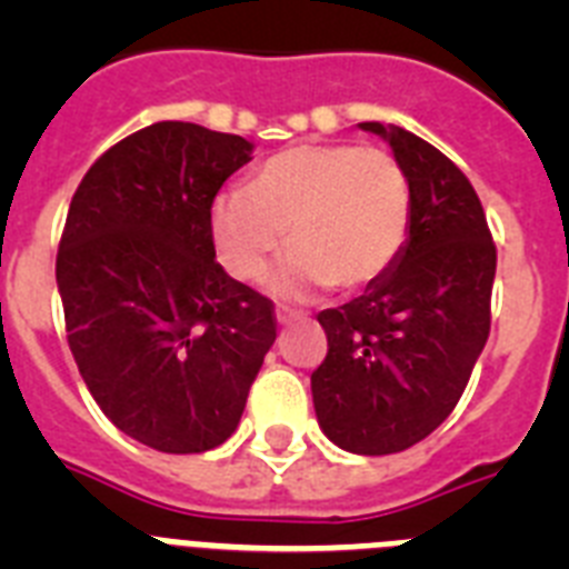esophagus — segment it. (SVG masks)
I'll use <instances>...</instances> for the list:
<instances>
[{
	"instance_id": "1",
	"label": "esophagus",
	"mask_w": 569,
	"mask_h": 569,
	"mask_svg": "<svg viewBox=\"0 0 569 569\" xmlns=\"http://www.w3.org/2000/svg\"><path fill=\"white\" fill-rule=\"evenodd\" d=\"M296 319H301V313H299V310H290V308H276V321H279V325H290V321H296Z\"/></svg>"
}]
</instances>
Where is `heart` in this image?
<instances>
[{
  "mask_svg": "<svg viewBox=\"0 0 569 569\" xmlns=\"http://www.w3.org/2000/svg\"><path fill=\"white\" fill-rule=\"evenodd\" d=\"M413 222L405 164L356 142L293 144L261 162L248 190L222 193L210 230L230 276L256 281L284 244L293 248L276 290L305 296L336 284L359 293L399 261Z\"/></svg>",
  "mask_w": 569,
  "mask_h": 569,
  "instance_id": "obj_1",
  "label": "heart"
}]
</instances>
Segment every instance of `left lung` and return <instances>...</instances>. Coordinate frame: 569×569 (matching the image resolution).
<instances>
[{
  "label": "left lung",
  "instance_id": "obj_1",
  "mask_svg": "<svg viewBox=\"0 0 569 569\" xmlns=\"http://www.w3.org/2000/svg\"><path fill=\"white\" fill-rule=\"evenodd\" d=\"M385 136L413 188L393 270L359 299L321 310L328 356L310 376L319 427L359 456L401 453L453 413L490 336L496 241L470 179L405 128Z\"/></svg>",
  "mask_w": 569,
  "mask_h": 569
}]
</instances>
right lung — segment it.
Returning <instances> with one entry per match:
<instances>
[{
	"label": "right lung",
	"instance_id": "right-lung-1",
	"mask_svg": "<svg viewBox=\"0 0 569 569\" xmlns=\"http://www.w3.org/2000/svg\"><path fill=\"white\" fill-rule=\"evenodd\" d=\"M250 150L156 122L104 150L70 199L57 253L70 353L102 413L162 453L228 441L276 341L273 301L224 273L210 230Z\"/></svg>",
	"mask_w": 569,
	"mask_h": 569
}]
</instances>
